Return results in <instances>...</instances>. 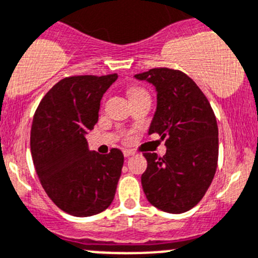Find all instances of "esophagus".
I'll return each mask as SVG.
<instances>
[{
    "mask_svg": "<svg viewBox=\"0 0 258 258\" xmlns=\"http://www.w3.org/2000/svg\"><path fill=\"white\" fill-rule=\"evenodd\" d=\"M134 154H135L134 150H128V149L123 150V155H124V157H130V156H132V155H134Z\"/></svg>",
    "mask_w": 258,
    "mask_h": 258,
    "instance_id": "1",
    "label": "esophagus"
}]
</instances>
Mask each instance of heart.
I'll list each match as a JSON object with an SVG mask.
<instances>
[{"instance_id":"heart-1","label":"heart","mask_w":258,"mask_h":258,"mask_svg":"<svg viewBox=\"0 0 258 258\" xmlns=\"http://www.w3.org/2000/svg\"><path fill=\"white\" fill-rule=\"evenodd\" d=\"M139 96H149V94H147V92L144 88H139V87L130 89V98H135V97Z\"/></svg>"}]
</instances>
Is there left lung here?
I'll return each instance as SVG.
<instances>
[{
	"instance_id": "1",
	"label": "left lung",
	"mask_w": 258,
	"mask_h": 258,
	"mask_svg": "<svg viewBox=\"0 0 258 258\" xmlns=\"http://www.w3.org/2000/svg\"><path fill=\"white\" fill-rule=\"evenodd\" d=\"M155 87L157 104L149 135L165 141L166 154L145 152L141 176L147 201L166 213L187 212L208 190L218 162V126L211 103L180 71L155 68L135 76Z\"/></svg>"
}]
</instances>
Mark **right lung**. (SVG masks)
I'll return each mask as SVG.
<instances>
[{
  "label": "right lung",
  "instance_id": "add662e5",
  "mask_svg": "<svg viewBox=\"0 0 258 258\" xmlns=\"http://www.w3.org/2000/svg\"><path fill=\"white\" fill-rule=\"evenodd\" d=\"M117 78L61 79L35 112L30 136L35 170L47 197L71 216H94L113 202L123 154L118 149L107 155L91 151L86 136L98 122L102 97Z\"/></svg>",
  "mask_w": 258,
  "mask_h": 258
}]
</instances>
